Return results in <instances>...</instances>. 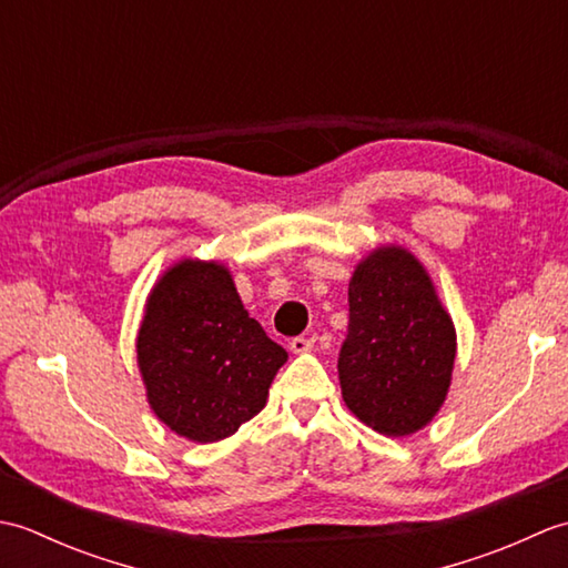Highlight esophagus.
<instances>
[{
  "mask_svg": "<svg viewBox=\"0 0 568 568\" xmlns=\"http://www.w3.org/2000/svg\"><path fill=\"white\" fill-rule=\"evenodd\" d=\"M312 346H315V336H293L291 339V348L295 354H305Z\"/></svg>",
  "mask_w": 568,
  "mask_h": 568,
  "instance_id": "esophagus-1",
  "label": "esophagus"
}]
</instances>
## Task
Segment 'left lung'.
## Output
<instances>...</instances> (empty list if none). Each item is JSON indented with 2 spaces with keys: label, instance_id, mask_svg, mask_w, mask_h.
<instances>
[{
  "label": "left lung",
  "instance_id": "left-lung-1",
  "mask_svg": "<svg viewBox=\"0 0 568 568\" xmlns=\"http://www.w3.org/2000/svg\"><path fill=\"white\" fill-rule=\"evenodd\" d=\"M454 356V324L413 253H371L348 283L336 364L348 409L385 437L417 432L444 403Z\"/></svg>",
  "mask_w": 568,
  "mask_h": 568
}]
</instances>
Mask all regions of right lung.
Here are the masks:
<instances>
[{"label": "right lung", "instance_id": "right-lung-1", "mask_svg": "<svg viewBox=\"0 0 568 568\" xmlns=\"http://www.w3.org/2000/svg\"><path fill=\"white\" fill-rule=\"evenodd\" d=\"M136 354L153 413L202 444L258 415L287 361L248 317L224 265L204 261L173 265L153 287Z\"/></svg>", "mask_w": 568, "mask_h": 568}]
</instances>
